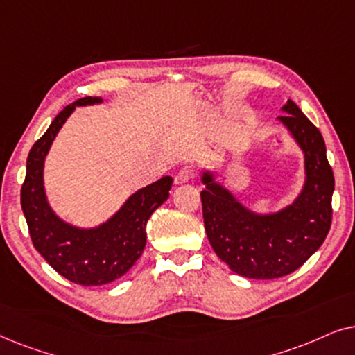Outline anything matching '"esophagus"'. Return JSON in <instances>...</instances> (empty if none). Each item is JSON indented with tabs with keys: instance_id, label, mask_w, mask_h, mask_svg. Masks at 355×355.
Segmentation results:
<instances>
[{
	"instance_id": "obj_1",
	"label": "esophagus",
	"mask_w": 355,
	"mask_h": 355,
	"mask_svg": "<svg viewBox=\"0 0 355 355\" xmlns=\"http://www.w3.org/2000/svg\"><path fill=\"white\" fill-rule=\"evenodd\" d=\"M197 178V171L196 169H193L192 166H184V168H181L179 169V173H178V178H176V181L178 182H191V181H193V179Z\"/></svg>"
}]
</instances>
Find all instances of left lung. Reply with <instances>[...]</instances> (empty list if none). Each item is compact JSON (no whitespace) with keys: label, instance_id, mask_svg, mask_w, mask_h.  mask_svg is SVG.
<instances>
[{"label":"left lung","instance_id":"left-lung-1","mask_svg":"<svg viewBox=\"0 0 355 355\" xmlns=\"http://www.w3.org/2000/svg\"><path fill=\"white\" fill-rule=\"evenodd\" d=\"M279 121L305 153L304 191L293 205L275 215H254L226 189L203 174L200 192L208 241L234 273L252 279H275L302 266L323 244L331 226L333 169L320 130L293 100Z\"/></svg>","mask_w":355,"mask_h":355}]
</instances>
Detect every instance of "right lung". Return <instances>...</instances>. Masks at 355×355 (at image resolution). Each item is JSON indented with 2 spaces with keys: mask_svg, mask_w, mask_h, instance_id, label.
Segmentation results:
<instances>
[{
  "mask_svg": "<svg viewBox=\"0 0 355 355\" xmlns=\"http://www.w3.org/2000/svg\"><path fill=\"white\" fill-rule=\"evenodd\" d=\"M101 96H85L67 105L27 157L21 205L33 247L51 268L72 283L101 286L121 278L142 255L148 218L169 197L173 179L166 176L140 189L108 223L95 230H79L61 221L48 205L43 191V162L58 130L76 106L100 103Z\"/></svg>",
  "mask_w": 355,
  "mask_h": 355,
  "instance_id": "add662e5",
  "label": "right lung"
}]
</instances>
